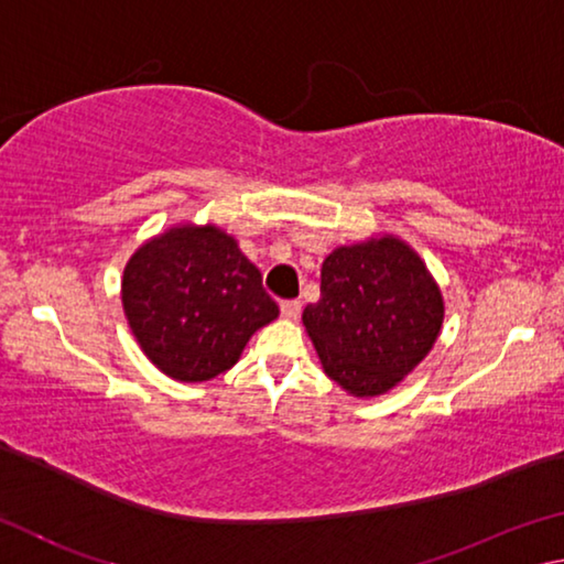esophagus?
<instances>
[{
  "label": "esophagus",
  "instance_id": "34e87169",
  "mask_svg": "<svg viewBox=\"0 0 564 564\" xmlns=\"http://www.w3.org/2000/svg\"><path fill=\"white\" fill-rule=\"evenodd\" d=\"M281 316L289 318V321H295L301 316V301H283L281 303Z\"/></svg>",
  "mask_w": 564,
  "mask_h": 564
}]
</instances>
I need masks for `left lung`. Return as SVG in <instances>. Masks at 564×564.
Instances as JSON below:
<instances>
[{
  "label": "left lung",
  "instance_id": "8db88e82",
  "mask_svg": "<svg viewBox=\"0 0 564 564\" xmlns=\"http://www.w3.org/2000/svg\"><path fill=\"white\" fill-rule=\"evenodd\" d=\"M443 295L405 241L380 236L338 246L321 269V301L303 326L330 380L356 398L395 388L431 352L443 328Z\"/></svg>",
  "mask_w": 564,
  "mask_h": 564
}]
</instances>
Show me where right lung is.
<instances>
[{"label":"right lung","instance_id":"1","mask_svg":"<svg viewBox=\"0 0 564 564\" xmlns=\"http://www.w3.org/2000/svg\"><path fill=\"white\" fill-rule=\"evenodd\" d=\"M121 303L147 358L184 383L226 373L248 338L279 318L261 271L214 224H181L137 248Z\"/></svg>","mask_w":564,"mask_h":564}]
</instances>
